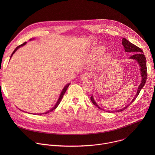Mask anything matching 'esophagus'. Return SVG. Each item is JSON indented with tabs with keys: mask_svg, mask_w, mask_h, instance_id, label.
Segmentation results:
<instances>
[{
	"mask_svg": "<svg viewBox=\"0 0 155 155\" xmlns=\"http://www.w3.org/2000/svg\"><path fill=\"white\" fill-rule=\"evenodd\" d=\"M90 77H91V74H88V73H84V74H83L81 75L80 78H81V80H84L87 79L88 78Z\"/></svg>",
	"mask_w": 155,
	"mask_h": 155,
	"instance_id": "obj_1",
	"label": "esophagus"
}]
</instances>
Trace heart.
<instances>
[{"mask_svg": "<svg viewBox=\"0 0 155 155\" xmlns=\"http://www.w3.org/2000/svg\"><path fill=\"white\" fill-rule=\"evenodd\" d=\"M106 48L103 46H96L91 48L87 53V58L91 61H96L99 59L105 52ZM112 59V55L107 54L103 58V61L105 62L109 61Z\"/></svg>", "mask_w": 155, "mask_h": 155, "instance_id": "obj_1", "label": "heart"}]
</instances>
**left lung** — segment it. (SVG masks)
<instances>
[{
	"label": "left lung",
	"mask_w": 155,
	"mask_h": 155,
	"mask_svg": "<svg viewBox=\"0 0 155 155\" xmlns=\"http://www.w3.org/2000/svg\"><path fill=\"white\" fill-rule=\"evenodd\" d=\"M122 45L124 47V49L125 50L126 52H130V53H134V54H132L129 59H132V60H135L137 62L140 68V75H141V83L139 84L138 89L137 90L136 94L135 95V97L133 98L131 101V102L127 104V105H126L124 107H123V108L119 109V110H117L115 111H105L107 112H109V113H114V112H121L123 110H124V109H126L127 107H128V106L130 105V104H131L132 102L134 101V100L136 99V97L138 96L140 91H141V90L142 89V87L144 86L146 80H147V61H146V58L145 56L143 54V51L139 48L138 47H137L136 45L132 44V43H130V41H129L127 39H126L125 38H123L122 40ZM91 101L93 102V104L98 107V108L101 109L102 110V109L97 104V103L96 102V101H94L93 95L91 97Z\"/></svg>",
	"instance_id": "obj_1"
}]
</instances>
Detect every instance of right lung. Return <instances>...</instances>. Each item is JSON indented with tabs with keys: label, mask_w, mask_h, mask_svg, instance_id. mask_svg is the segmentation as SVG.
Here are the masks:
<instances>
[{
	"label": "right lung",
	"mask_w": 155,
	"mask_h": 155,
	"mask_svg": "<svg viewBox=\"0 0 155 155\" xmlns=\"http://www.w3.org/2000/svg\"><path fill=\"white\" fill-rule=\"evenodd\" d=\"M34 40V38H31V39H30V40ZM26 44V42H25L24 43H23V44H21V45H19L18 47H17L15 49V50L13 51V52L12 53V55H11V56H10V59H11V58L12 57V56H13V54L17 51V50L18 49H19L20 47H23L24 45H25ZM70 85V83H68V84H66L64 87V88L62 89V91H61V94H60V96H59V98H58V101L56 102V104L54 105V106L53 107V108H51L50 110H48V112H45V113H43V114H40V115H42V114H48V113H49V112H51V111H53V110H54V109H56V108H57V107L59 105V104H60V102H61V99H62V97H63V96H64V94H65V91H66V90H67V89H68V87H69V86ZM36 115V114H35ZM37 115H39V114H37Z\"/></svg>",
	"instance_id": "obj_1"
}]
</instances>
